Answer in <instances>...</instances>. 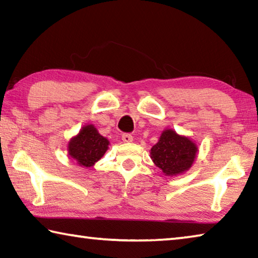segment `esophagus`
<instances>
[{
	"label": "esophagus",
	"instance_id": "esophagus-1",
	"mask_svg": "<svg viewBox=\"0 0 258 258\" xmlns=\"http://www.w3.org/2000/svg\"><path fill=\"white\" fill-rule=\"evenodd\" d=\"M121 140H123V142L128 143V142L133 141V137L128 133H124L123 135H121Z\"/></svg>",
	"mask_w": 258,
	"mask_h": 258
}]
</instances>
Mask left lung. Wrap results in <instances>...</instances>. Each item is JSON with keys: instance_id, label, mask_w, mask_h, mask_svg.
Instances as JSON below:
<instances>
[{"instance_id": "left-lung-1", "label": "left lung", "mask_w": 258, "mask_h": 258, "mask_svg": "<svg viewBox=\"0 0 258 258\" xmlns=\"http://www.w3.org/2000/svg\"><path fill=\"white\" fill-rule=\"evenodd\" d=\"M198 148L194 141L167 128L151 148L150 157L165 175L173 176L187 171L194 164Z\"/></svg>"}]
</instances>
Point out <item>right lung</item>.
<instances>
[{
	"label": "right lung",
	"mask_w": 258,
	"mask_h": 258,
	"mask_svg": "<svg viewBox=\"0 0 258 258\" xmlns=\"http://www.w3.org/2000/svg\"><path fill=\"white\" fill-rule=\"evenodd\" d=\"M109 141L103 138L94 125L83 126L76 137L68 143V154L72 159L83 167H91L102 158L108 150Z\"/></svg>",
	"instance_id": "1"
}]
</instances>
